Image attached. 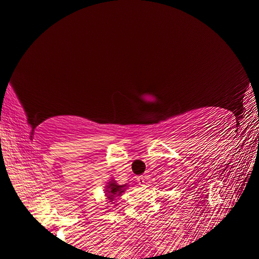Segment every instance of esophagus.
I'll return each instance as SVG.
<instances>
[{
  "mask_svg": "<svg viewBox=\"0 0 259 259\" xmlns=\"http://www.w3.org/2000/svg\"><path fill=\"white\" fill-rule=\"evenodd\" d=\"M145 181H146V179H145V176H139L138 178H137V182H138V184H139V185H144V184H145Z\"/></svg>",
  "mask_w": 259,
  "mask_h": 259,
  "instance_id": "esophagus-1",
  "label": "esophagus"
}]
</instances>
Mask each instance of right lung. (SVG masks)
<instances>
[{
    "instance_id": "1",
    "label": "right lung",
    "mask_w": 259,
    "mask_h": 259,
    "mask_svg": "<svg viewBox=\"0 0 259 259\" xmlns=\"http://www.w3.org/2000/svg\"><path fill=\"white\" fill-rule=\"evenodd\" d=\"M126 187H128V184H124V185H119V184L116 183V181H114V179H112V178L109 179V181L107 182V185L105 186V190H104L107 203L109 205L115 203L114 201L116 200L117 196H121L122 194H123L124 191L126 190ZM107 203H105V204H107ZM109 205H107L106 208H108Z\"/></svg>"
}]
</instances>
